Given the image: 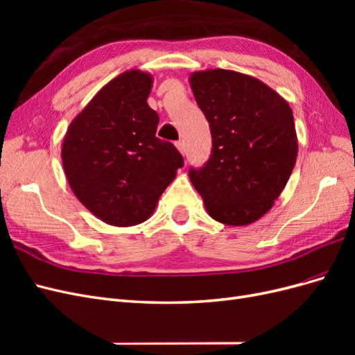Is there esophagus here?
<instances>
[{"instance_id":"esophagus-1","label":"esophagus","mask_w":355,"mask_h":355,"mask_svg":"<svg viewBox=\"0 0 355 355\" xmlns=\"http://www.w3.org/2000/svg\"><path fill=\"white\" fill-rule=\"evenodd\" d=\"M176 148L179 149V153H180L182 155H185V153H187V149H185V144H184V142H182V141L176 142Z\"/></svg>"}]
</instances>
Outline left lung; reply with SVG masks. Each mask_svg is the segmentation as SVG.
<instances>
[{
    "label": "left lung",
    "mask_w": 355,
    "mask_h": 355,
    "mask_svg": "<svg viewBox=\"0 0 355 355\" xmlns=\"http://www.w3.org/2000/svg\"><path fill=\"white\" fill-rule=\"evenodd\" d=\"M189 84L213 144L206 166L189 170L192 185L214 220L253 223L271 210L293 171L292 108L270 85L237 71H196Z\"/></svg>",
    "instance_id": "left-lung-1"
}]
</instances>
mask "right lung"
I'll return each mask as SVG.
<instances>
[{
	"mask_svg": "<svg viewBox=\"0 0 355 355\" xmlns=\"http://www.w3.org/2000/svg\"><path fill=\"white\" fill-rule=\"evenodd\" d=\"M153 81L141 69L120 73L93 96L63 137L62 164L72 192L112 227L151 218L184 166L175 145L155 136L159 118L146 102Z\"/></svg>",
	"mask_w": 355,
	"mask_h": 355,
	"instance_id": "right-lung-1",
	"label": "right lung"
}]
</instances>
